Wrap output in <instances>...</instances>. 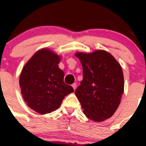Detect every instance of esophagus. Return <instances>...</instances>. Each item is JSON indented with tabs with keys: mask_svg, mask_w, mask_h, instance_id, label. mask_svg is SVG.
Listing matches in <instances>:
<instances>
[{
	"mask_svg": "<svg viewBox=\"0 0 146 146\" xmlns=\"http://www.w3.org/2000/svg\"><path fill=\"white\" fill-rule=\"evenodd\" d=\"M71 86H72V88H73V90H76V87H77V85H76V83H73V85H71Z\"/></svg>",
	"mask_w": 146,
	"mask_h": 146,
	"instance_id": "esophagus-1",
	"label": "esophagus"
}]
</instances>
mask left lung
Here are the masks:
<instances>
[{"label": "left lung", "mask_w": 146, "mask_h": 146, "mask_svg": "<svg viewBox=\"0 0 146 146\" xmlns=\"http://www.w3.org/2000/svg\"><path fill=\"white\" fill-rule=\"evenodd\" d=\"M75 55L82 66L83 79L75 94L83 113L94 121L107 120L117 111L123 93L121 66L104 50L76 52Z\"/></svg>", "instance_id": "obj_1"}]
</instances>
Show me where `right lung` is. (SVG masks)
<instances>
[{
	"label": "right lung",
	"instance_id": "right-lung-1",
	"mask_svg": "<svg viewBox=\"0 0 146 146\" xmlns=\"http://www.w3.org/2000/svg\"><path fill=\"white\" fill-rule=\"evenodd\" d=\"M61 56L48 48L38 50L28 60L20 75V90L27 105L41 114L56 110L73 88L64 82L58 64Z\"/></svg>",
	"mask_w": 146,
	"mask_h": 146
}]
</instances>
